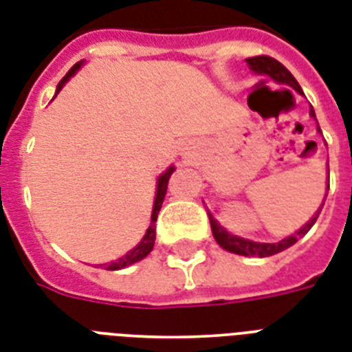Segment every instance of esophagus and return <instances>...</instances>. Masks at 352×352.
Here are the masks:
<instances>
[{"mask_svg": "<svg viewBox=\"0 0 352 352\" xmlns=\"http://www.w3.org/2000/svg\"><path fill=\"white\" fill-rule=\"evenodd\" d=\"M187 151H189V146H184V148H182V154H187Z\"/></svg>", "mask_w": 352, "mask_h": 352, "instance_id": "34e87169", "label": "esophagus"}]
</instances>
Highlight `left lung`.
<instances>
[{
	"instance_id": "1",
	"label": "left lung",
	"mask_w": 352,
	"mask_h": 352,
	"mask_svg": "<svg viewBox=\"0 0 352 352\" xmlns=\"http://www.w3.org/2000/svg\"><path fill=\"white\" fill-rule=\"evenodd\" d=\"M246 62L250 64V67H252V72L261 73V75H268L270 78H274L275 82L288 84V86H292L298 94H303V89H301V86L298 84V80L294 78L292 73L288 72L285 65L280 64L279 60L263 54V56L248 58ZM310 116L316 117L314 110H310ZM327 189H329V187H327ZM320 211H318V213H316L314 217L296 233V235L287 236V239H283V241L279 242H272V244H270V242H253L248 241V239H242V236L230 235V233H228L211 214H209V222H211V231H213L214 241L219 242L220 246L224 248V250H228V252L236 253V255H246V257H253V255H255V257H270V255H275V253L287 250V248H290L292 244H296L301 236L307 235L310 228H312L316 220H318V217H320Z\"/></svg>"
}]
</instances>
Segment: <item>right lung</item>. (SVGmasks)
Here are the masks:
<instances>
[{
  "mask_svg": "<svg viewBox=\"0 0 352 352\" xmlns=\"http://www.w3.org/2000/svg\"><path fill=\"white\" fill-rule=\"evenodd\" d=\"M80 62H77V64L73 65L69 72L65 73V77L62 78L58 82V86H56V91H60L62 89V86H64L67 80H69V77H73L75 73H77V69L80 67ZM174 173V167H168L165 173L157 178V190H156V200H154V209H152V219H151V226H148V230H146L145 236H143V241L139 242L138 246L133 248L132 252H128L124 257H121L119 261H116V263L108 264V270H121V268H126V266H130V264L138 263V261H141V258H145L148 253L152 252V248H154V241H156V220H157V213H160V209H162V204H163V198H165V192H167V184H168V178H170V174ZM102 266V264H100Z\"/></svg>",
  "mask_w": 352,
  "mask_h": 352,
  "instance_id": "right-lung-1",
  "label": "right lung"
}]
</instances>
